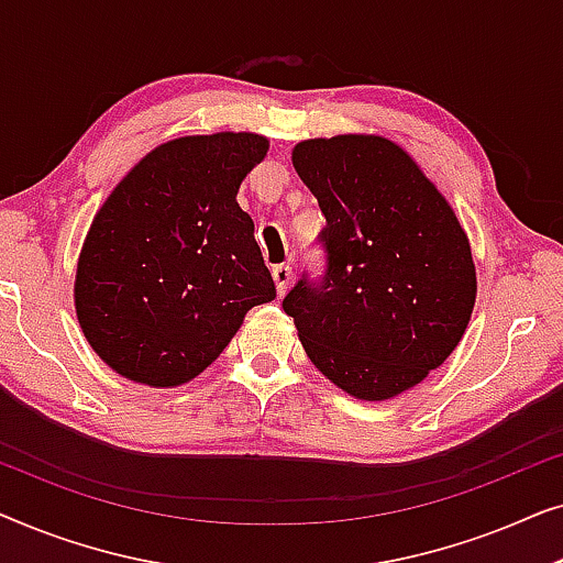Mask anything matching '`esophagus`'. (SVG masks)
Segmentation results:
<instances>
[{"label": "esophagus", "instance_id": "1", "mask_svg": "<svg viewBox=\"0 0 563 563\" xmlns=\"http://www.w3.org/2000/svg\"><path fill=\"white\" fill-rule=\"evenodd\" d=\"M272 276H274L276 291H279V295H287V289L291 287V266H287V264L274 266L272 268Z\"/></svg>", "mask_w": 563, "mask_h": 563}]
</instances>
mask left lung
I'll return each mask as SVG.
<instances>
[{"label":"left lung","mask_w":563,"mask_h":563,"mask_svg":"<svg viewBox=\"0 0 563 563\" xmlns=\"http://www.w3.org/2000/svg\"><path fill=\"white\" fill-rule=\"evenodd\" d=\"M291 164L325 218V268L302 274L284 312L330 382L368 402L395 397L464 335L476 297L468 238L433 181L387 137L302 141Z\"/></svg>","instance_id":"1"}]
</instances>
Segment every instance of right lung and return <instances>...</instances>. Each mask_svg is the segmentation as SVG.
Here are the masks:
<instances>
[{
	"mask_svg": "<svg viewBox=\"0 0 563 563\" xmlns=\"http://www.w3.org/2000/svg\"><path fill=\"white\" fill-rule=\"evenodd\" d=\"M268 141L189 135L158 145L91 222L76 268V314L114 372L148 387L202 374L276 287L235 202Z\"/></svg>",
	"mask_w": 563,
	"mask_h": 563,
	"instance_id": "obj_1",
	"label": "right lung"
}]
</instances>
